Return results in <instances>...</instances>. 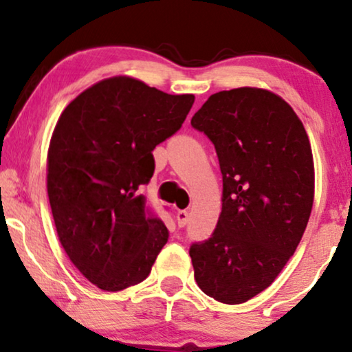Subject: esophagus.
<instances>
[{
	"mask_svg": "<svg viewBox=\"0 0 352 352\" xmlns=\"http://www.w3.org/2000/svg\"><path fill=\"white\" fill-rule=\"evenodd\" d=\"M176 219H177V226H179V228H184V226L187 224V221H189V213H187L186 210L177 211Z\"/></svg>",
	"mask_w": 352,
	"mask_h": 352,
	"instance_id": "34e87169",
	"label": "esophagus"
}]
</instances>
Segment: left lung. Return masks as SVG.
Instances as JSON below:
<instances>
[{"label":"left lung","instance_id":"obj_1","mask_svg":"<svg viewBox=\"0 0 352 352\" xmlns=\"http://www.w3.org/2000/svg\"><path fill=\"white\" fill-rule=\"evenodd\" d=\"M214 144L223 208L189 250L197 285L226 305L271 285L300 243L314 204V158L301 120L263 88L211 94L190 120Z\"/></svg>","mask_w":352,"mask_h":352}]
</instances>
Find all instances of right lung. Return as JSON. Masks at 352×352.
<instances>
[{"instance_id": "add662e5", "label": "right lung", "mask_w": 352, "mask_h": 352, "mask_svg": "<svg viewBox=\"0 0 352 352\" xmlns=\"http://www.w3.org/2000/svg\"><path fill=\"white\" fill-rule=\"evenodd\" d=\"M194 100L118 75L85 89L57 120L46 170L57 237L100 290L142 282L168 242L138 190L155 170L152 151L181 128Z\"/></svg>"}]
</instances>
